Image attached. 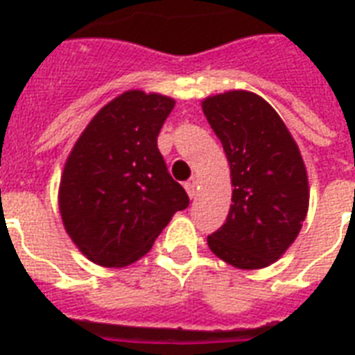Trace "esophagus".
<instances>
[{"label": "esophagus", "instance_id": "esophagus-1", "mask_svg": "<svg viewBox=\"0 0 355 355\" xmlns=\"http://www.w3.org/2000/svg\"><path fill=\"white\" fill-rule=\"evenodd\" d=\"M184 188H186V191H188L189 199H195V195H197V188H199L197 178H189L188 182L184 184Z\"/></svg>", "mask_w": 355, "mask_h": 355}]
</instances>
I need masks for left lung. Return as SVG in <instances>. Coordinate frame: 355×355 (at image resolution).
<instances>
[{
  "instance_id": "obj_1",
  "label": "left lung",
  "mask_w": 355,
  "mask_h": 355,
  "mask_svg": "<svg viewBox=\"0 0 355 355\" xmlns=\"http://www.w3.org/2000/svg\"><path fill=\"white\" fill-rule=\"evenodd\" d=\"M221 139L232 177L227 221L208 236L217 258L237 269H261L297 239L308 214V173L298 145L269 103L234 90L202 101Z\"/></svg>"
}]
</instances>
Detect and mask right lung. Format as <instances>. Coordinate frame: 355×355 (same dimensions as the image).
Returning <instances> with one entry per match:
<instances>
[{
    "label": "right lung",
    "instance_id": "1",
    "mask_svg": "<svg viewBox=\"0 0 355 355\" xmlns=\"http://www.w3.org/2000/svg\"><path fill=\"white\" fill-rule=\"evenodd\" d=\"M175 101L130 90L94 116L64 166L58 206L66 232L103 267L147 254L189 197L167 171L156 139Z\"/></svg>",
    "mask_w": 355,
    "mask_h": 355
}]
</instances>
